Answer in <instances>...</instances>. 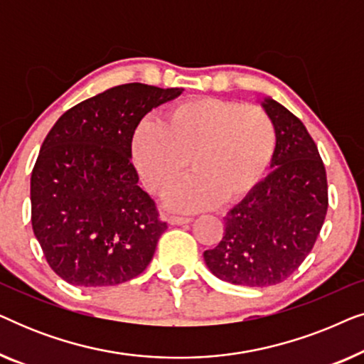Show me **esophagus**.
Segmentation results:
<instances>
[{"label":"esophagus","mask_w":364,"mask_h":364,"mask_svg":"<svg viewBox=\"0 0 364 364\" xmlns=\"http://www.w3.org/2000/svg\"><path fill=\"white\" fill-rule=\"evenodd\" d=\"M167 222L171 223V225H186V223H191L192 218L188 217H176V215H171L167 218Z\"/></svg>","instance_id":"34e87169"}]
</instances>
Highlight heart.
I'll list each match as a JSON object with an SVG mask.
<instances>
[{"instance_id":"1","label":"heart","mask_w":364,"mask_h":364,"mask_svg":"<svg viewBox=\"0 0 364 364\" xmlns=\"http://www.w3.org/2000/svg\"><path fill=\"white\" fill-rule=\"evenodd\" d=\"M131 149L144 186L154 193L171 188L188 161L193 173L168 193L167 203L193 212L235 202L257 186L275 151V126L253 104L197 97L167 109L162 124L142 119Z\"/></svg>"}]
</instances>
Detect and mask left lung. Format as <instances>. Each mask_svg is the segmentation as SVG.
Instances as JSON below:
<instances>
[{
	"instance_id": "left-lung-1",
	"label": "left lung",
	"mask_w": 364,
	"mask_h": 364,
	"mask_svg": "<svg viewBox=\"0 0 364 364\" xmlns=\"http://www.w3.org/2000/svg\"><path fill=\"white\" fill-rule=\"evenodd\" d=\"M262 107L275 126L273 171L227 213L220 243L203 252L213 275L243 287L287 280L311 252L328 210L326 171L306 127L272 97Z\"/></svg>"
}]
</instances>
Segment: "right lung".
Wrapping results in <instances>:
<instances>
[{
	"label": "right lung",
	"mask_w": 364,
	"mask_h": 364,
	"mask_svg": "<svg viewBox=\"0 0 364 364\" xmlns=\"http://www.w3.org/2000/svg\"><path fill=\"white\" fill-rule=\"evenodd\" d=\"M182 89L122 84L76 104L44 139L31 173V223L54 273L112 287L146 270L167 223L139 187L132 134Z\"/></svg>",
	"instance_id": "add662e5"
}]
</instances>
